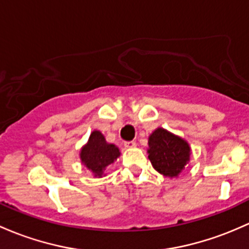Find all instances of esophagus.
Wrapping results in <instances>:
<instances>
[{"label":"esophagus","instance_id":"34e87169","mask_svg":"<svg viewBox=\"0 0 249 249\" xmlns=\"http://www.w3.org/2000/svg\"><path fill=\"white\" fill-rule=\"evenodd\" d=\"M124 146L127 149H132L136 146V142H133V141H129V142L124 143Z\"/></svg>","mask_w":249,"mask_h":249}]
</instances>
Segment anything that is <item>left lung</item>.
<instances>
[{
	"instance_id": "obj_1",
	"label": "left lung",
	"mask_w": 249,
	"mask_h": 249,
	"mask_svg": "<svg viewBox=\"0 0 249 249\" xmlns=\"http://www.w3.org/2000/svg\"><path fill=\"white\" fill-rule=\"evenodd\" d=\"M149 160L162 175L175 178L190 161L191 148L181 137L159 127L149 136Z\"/></svg>"
}]
</instances>
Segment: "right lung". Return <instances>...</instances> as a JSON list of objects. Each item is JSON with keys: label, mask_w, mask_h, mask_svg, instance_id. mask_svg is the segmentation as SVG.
Instances as JSON below:
<instances>
[{"label": "right lung", "mask_w": 249, "mask_h": 249, "mask_svg": "<svg viewBox=\"0 0 249 249\" xmlns=\"http://www.w3.org/2000/svg\"><path fill=\"white\" fill-rule=\"evenodd\" d=\"M120 151L114 144L106 142L104 135L98 130L90 133L87 144L81 149V162L93 172L94 177L101 178L107 166L119 158Z\"/></svg>", "instance_id": "add662e5"}]
</instances>
